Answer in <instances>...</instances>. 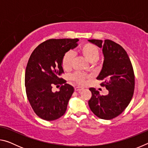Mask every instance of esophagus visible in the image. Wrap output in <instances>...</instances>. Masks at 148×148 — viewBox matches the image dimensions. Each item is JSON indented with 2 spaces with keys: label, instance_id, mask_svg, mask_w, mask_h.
Segmentation results:
<instances>
[{
  "label": "esophagus",
  "instance_id": "34e87169",
  "mask_svg": "<svg viewBox=\"0 0 148 148\" xmlns=\"http://www.w3.org/2000/svg\"><path fill=\"white\" fill-rule=\"evenodd\" d=\"M83 89H84V88H83V87H76V88H75V91H81Z\"/></svg>",
  "mask_w": 148,
  "mask_h": 148
}]
</instances>
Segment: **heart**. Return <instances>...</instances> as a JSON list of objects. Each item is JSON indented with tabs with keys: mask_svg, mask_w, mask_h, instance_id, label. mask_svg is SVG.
Masks as SVG:
<instances>
[{
	"mask_svg": "<svg viewBox=\"0 0 148 148\" xmlns=\"http://www.w3.org/2000/svg\"><path fill=\"white\" fill-rule=\"evenodd\" d=\"M80 51L82 54L88 60L89 62H93L99 59V50L96 46L92 44H86L83 45L80 48ZM74 59V53L72 52H68L62 59V66L63 69L66 71L72 68V62ZM72 79L78 82L80 84H84L85 83V80L87 77L84 74L80 73H76L72 76Z\"/></svg>",
	"mask_w": 148,
	"mask_h": 148,
	"instance_id": "1",
	"label": "heart"
}]
</instances>
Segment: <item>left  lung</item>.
<instances>
[{"label": "left lung", "instance_id": "1", "mask_svg": "<svg viewBox=\"0 0 148 148\" xmlns=\"http://www.w3.org/2000/svg\"><path fill=\"white\" fill-rule=\"evenodd\" d=\"M88 41L102 49L104 62L97 79L103 80L101 86L108 90L107 95H101L95 88H90L91 98L88 102L95 116L103 119H112L121 114L128 106L134 90V74L127 52L119 44L105 40Z\"/></svg>", "mask_w": 148, "mask_h": 148}]
</instances>
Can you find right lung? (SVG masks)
I'll return each instance as SVG.
<instances>
[{"label": "right lung", "mask_w": 148, "mask_h": 148, "mask_svg": "<svg viewBox=\"0 0 148 148\" xmlns=\"http://www.w3.org/2000/svg\"><path fill=\"white\" fill-rule=\"evenodd\" d=\"M76 39H50L37 46L27 65L25 85L27 98L36 114L46 121L63 116L74 89L60 78L65 53L77 46ZM53 85L60 87L53 92Z\"/></svg>", "instance_id": "1"}]
</instances>
